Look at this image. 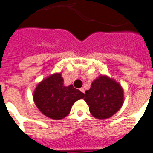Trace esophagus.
<instances>
[{"mask_svg": "<svg viewBox=\"0 0 153 153\" xmlns=\"http://www.w3.org/2000/svg\"><path fill=\"white\" fill-rule=\"evenodd\" d=\"M79 90H80V91L82 92V93H83L85 94V90H84V88H83V87L80 88V89H79Z\"/></svg>", "mask_w": 153, "mask_h": 153, "instance_id": "esophagus-1", "label": "esophagus"}]
</instances>
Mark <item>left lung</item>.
<instances>
[{"label":"left lung","instance_id":"obj_1","mask_svg":"<svg viewBox=\"0 0 153 153\" xmlns=\"http://www.w3.org/2000/svg\"><path fill=\"white\" fill-rule=\"evenodd\" d=\"M85 95L84 100L90 113L99 120L111 117L120 110L124 102L121 85L106 75L99 76L94 79Z\"/></svg>","mask_w":153,"mask_h":153}]
</instances>
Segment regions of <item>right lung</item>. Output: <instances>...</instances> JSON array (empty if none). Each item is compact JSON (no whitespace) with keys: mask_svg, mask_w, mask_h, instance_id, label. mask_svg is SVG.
<instances>
[{"mask_svg":"<svg viewBox=\"0 0 153 153\" xmlns=\"http://www.w3.org/2000/svg\"><path fill=\"white\" fill-rule=\"evenodd\" d=\"M60 73H55L37 84L33 94L38 109L46 117L60 120L68 116L76 101L84 98V93L72 84L64 86Z\"/></svg>","mask_w":153,"mask_h":153,"instance_id":"obj_1","label":"right lung"}]
</instances>
